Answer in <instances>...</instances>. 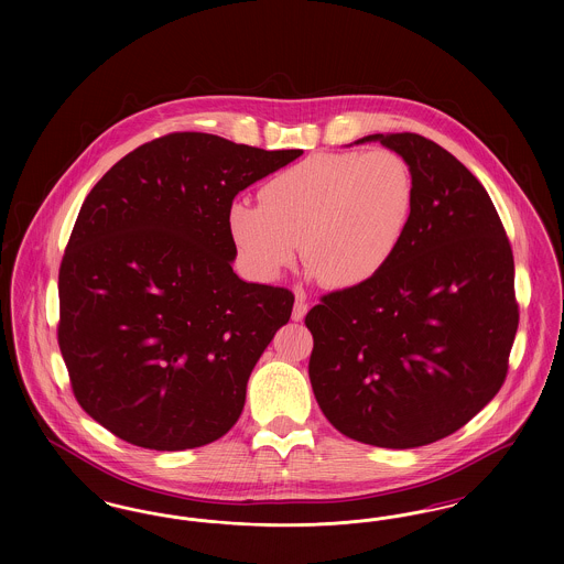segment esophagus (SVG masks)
<instances>
[{
	"label": "esophagus",
	"mask_w": 564,
	"mask_h": 564,
	"mask_svg": "<svg viewBox=\"0 0 564 564\" xmlns=\"http://www.w3.org/2000/svg\"><path fill=\"white\" fill-rule=\"evenodd\" d=\"M308 313V304L304 294H295L294 311H292V319L294 322H302L304 315Z\"/></svg>",
	"instance_id": "1"
}]
</instances>
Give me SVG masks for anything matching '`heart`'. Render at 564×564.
I'll use <instances>...</instances> for the list:
<instances>
[{
  "label": "heart",
  "mask_w": 564,
  "mask_h": 564,
  "mask_svg": "<svg viewBox=\"0 0 564 564\" xmlns=\"http://www.w3.org/2000/svg\"><path fill=\"white\" fill-rule=\"evenodd\" d=\"M414 175L387 148L317 154L276 173L260 205L235 200L228 235L242 269L272 281L300 251L325 288H361L391 264L414 212Z\"/></svg>",
  "instance_id": "heart-1"
}]
</instances>
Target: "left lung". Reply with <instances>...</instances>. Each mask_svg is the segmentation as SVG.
I'll return each instance as SVG.
<instances>
[{"label": "left lung", "mask_w": 564, "mask_h": 564, "mask_svg": "<svg viewBox=\"0 0 564 564\" xmlns=\"http://www.w3.org/2000/svg\"><path fill=\"white\" fill-rule=\"evenodd\" d=\"M414 175L402 247L375 281L323 295L306 315L308 376L350 440L416 448L471 421L508 375L518 304L513 256L482 184L416 133H376Z\"/></svg>", "instance_id": "obj_1"}]
</instances>
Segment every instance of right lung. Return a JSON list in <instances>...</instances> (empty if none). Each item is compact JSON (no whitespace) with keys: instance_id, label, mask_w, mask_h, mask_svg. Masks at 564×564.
Listing matches in <instances>:
<instances>
[{"instance_id":"right-lung-1","label":"right lung","mask_w":564,"mask_h":564,"mask_svg":"<svg viewBox=\"0 0 564 564\" xmlns=\"http://www.w3.org/2000/svg\"><path fill=\"white\" fill-rule=\"evenodd\" d=\"M297 156L166 134L86 196L58 270V347L76 400L120 440L186 451L239 421L247 380L290 322L294 294L232 270L228 209Z\"/></svg>"}]
</instances>
